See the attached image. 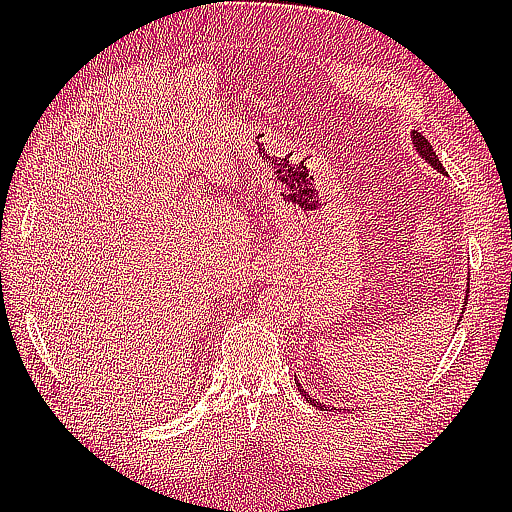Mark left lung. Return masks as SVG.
Masks as SVG:
<instances>
[{"instance_id": "8db88e82", "label": "left lung", "mask_w": 512, "mask_h": 512, "mask_svg": "<svg viewBox=\"0 0 512 512\" xmlns=\"http://www.w3.org/2000/svg\"><path fill=\"white\" fill-rule=\"evenodd\" d=\"M411 140H413V147H416V151H418V154L424 158V160H427L429 162V165L433 167V169H438L440 173H447V171H444V167H442V162H440V158L436 156V151H433V147H431V143H429V140L427 138H424L420 132H416V129H413V132H411ZM466 303V301H464ZM464 310V308H462ZM464 314V312H462ZM297 387H299V391H301V394L303 396H306L310 402H312V405L314 407H319V409H323V411H328L330 409V405L328 407H325L323 405V402H317V400H314V398H310L308 396V391L306 389H301V385H299V380H297Z\"/></svg>"}]
</instances>
